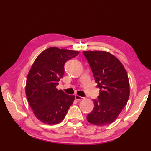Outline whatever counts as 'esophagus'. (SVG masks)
<instances>
[{"instance_id": "34e87169", "label": "esophagus", "mask_w": 151, "mask_h": 151, "mask_svg": "<svg viewBox=\"0 0 151 151\" xmlns=\"http://www.w3.org/2000/svg\"><path fill=\"white\" fill-rule=\"evenodd\" d=\"M75 99H76V100H77V101H81V100H83L85 98H84V97L79 96V95H75Z\"/></svg>"}]
</instances>
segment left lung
<instances>
[{
    "mask_svg": "<svg viewBox=\"0 0 151 151\" xmlns=\"http://www.w3.org/2000/svg\"><path fill=\"white\" fill-rule=\"evenodd\" d=\"M93 71L97 87L98 100L87 115V121L97 126L113 122L127 103L130 95L127 71L116 57L106 51H83Z\"/></svg>",
    "mask_w": 151,
    "mask_h": 151,
    "instance_id": "obj_1",
    "label": "left lung"
}]
</instances>
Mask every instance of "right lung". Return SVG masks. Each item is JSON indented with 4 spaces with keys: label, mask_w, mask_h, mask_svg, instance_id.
<instances>
[{
    "label": "right lung",
    "mask_w": 151,
    "mask_h": 151,
    "mask_svg": "<svg viewBox=\"0 0 151 151\" xmlns=\"http://www.w3.org/2000/svg\"><path fill=\"white\" fill-rule=\"evenodd\" d=\"M78 53L50 47L42 51L32 64L27 76L25 92L33 113L43 123H59L75 101V95L58 90L57 86L63 77L65 63Z\"/></svg>",
    "instance_id": "obj_1"
}]
</instances>
